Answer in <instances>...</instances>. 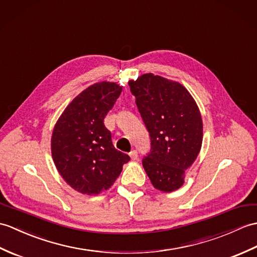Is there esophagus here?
<instances>
[{
    "label": "esophagus",
    "instance_id": "esophagus-1",
    "mask_svg": "<svg viewBox=\"0 0 257 257\" xmlns=\"http://www.w3.org/2000/svg\"><path fill=\"white\" fill-rule=\"evenodd\" d=\"M129 156H130L131 160H134V161H136L137 159H138V152H137L136 150H133V151H131V152L129 153Z\"/></svg>",
    "mask_w": 257,
    "mask_h": 257
}]
</instances>
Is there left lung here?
Instances as JSON below:
<instances>
[{"label":"left lung","instance_id":"8db88e82","mask_svg":"<svg viewBox=\"0 0 257 257\" xmlns=\"http://www.w3.org/2000/svg\"><path fill=\"white\" fill-rule=\"evenodd\" d=\"M151 138L142 165L152 185L171 193L184 184L202 143V120L192 95L178 82L147 73L129 81Z\"/></svg>","mask_w":257,"mask_h":257}]
</instances>
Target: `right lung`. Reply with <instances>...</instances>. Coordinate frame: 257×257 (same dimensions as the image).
<instances>
[{"label":"right lung","mask_w":257,"mask_h":257,"mask_svg":"<svg viewBox=\"0 0 257 257\" xmlns=\"http://www.w3.org/2000/svg\"><path fill=\"white\" fill-rule=\"evenodd\" d=\"M120 93L116 83H95L71 101L53 128V162L63 180L81 194L108 189L130 160L115 149L104 124Z\"/></svg>","instance_id":"1"}]
</instances>
